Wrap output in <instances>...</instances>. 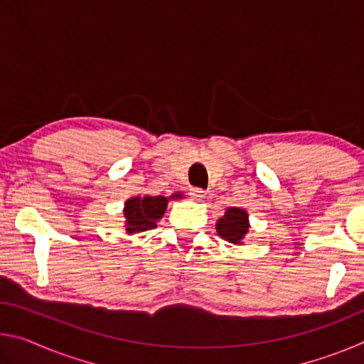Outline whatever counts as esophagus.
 Returning a JSON list of instances; mask_svg holds the SVG:
<instances>
[{
  "mask_svg": "<svg viewBox=\"0 0 364 364\" xmlns=\"http://www.w3.org/2000/svg\"><path fill=\"white\" fill-rule=\"evenodd\" d=\"M189 194L194 197L196 200H200V199H204L205 197V194H207V191L205 189H200V188H191V191H189Z\"/></svg>",
  "mask_w": 364,
  "mask_h": 364,
  "instance_id": "34e87169",
  "label": "esophagus"
}]
</instances>
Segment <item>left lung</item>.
<instances>
[{
	"label": "left lung",
	"instance_id": "1",
	"mask_svg": "<svg viewBox=\"0 0 364 364\" xmlns=\"http://www.w3.org/2000/svg\"><path fill=\"white\" fill-rule=\"evenodd\" d=\"M249 231L247 213L242 208L230 207L225 213L223 218L218 220L217 232L221 237L226 239L232 244H241L242 237Z\"/></svg>",
	"mask_w": 364,
	"mask_h": 364
}]
</instances>
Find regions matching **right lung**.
<instances>
[{"instance_id": "1", "label": "right lung", "mask_w": 364, "mask_h": 364, "mask_svg": "<svg viewBox=\"0 0 364 364\" xmlns=\"http://www.w3.org/2000/svg\"><path fill=\"white\" fill-rule=\"evenodd\" d=\"M173 197H181V194H175ZM167 204L168 199L164 196H146L143 199L133 197L125 204L127 231L132 234L156 228V221L164 217Z\"/></svg>"}]
</instances>
